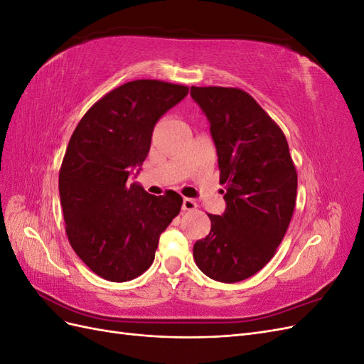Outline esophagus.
<instances>
[{
    "label": "esophagus",
    "instance_id": "1",
    "mask_svg": "<svg viewBox=\"0 0 364 364\" xmlns=\"http://www.w3.org/2000/svg\"><path fill=\"white\" fill-rule=\"evenodd\" d=\"M182 209H183V211H196L197 203L193 199H188V197H185L183 202H182Z\"/></svg>",
    "mask_w": 364,
    "mask_h": 364
}]
</instances>
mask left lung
<instances>
[{
  "mask_svg": "<svg viewBox=\"0 0 364 364\" xmlns=\"http://www.w3.org/2000/svg\"><path fill=\"white\" fill-rule=\"evenodd\" d=\"M211 124L223 215L208 214L209 235L196 241L194 261L218 282H240L273 258L296 205L297 173L281 127L238 87L191 86Z\"/></svg>",
  "mask_w": 364,
  "mask_h": 364,
  "instance_id": "left-lung-1",
  "label": "left lung"
}]
</instances>
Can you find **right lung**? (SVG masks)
<instances>
[{"label":"right lung","mask_w":364,"mask_h":364,"mask_svg":"<svg viewBox=\"0 0 364 364\" xmlns=\"http://www.w3.org/2000/svg\"><path fill=\"white\" fill-rule=\"evenodd\" d=\"M186 94L182 85L127 82L91 106L68 142L59 171L65 229L77 257L103 279L144 273L181 211L178 193L158 197L126 182L147 158L158 119Z\"/></svg>","instance_id":"add662e5"}]
</instances>
